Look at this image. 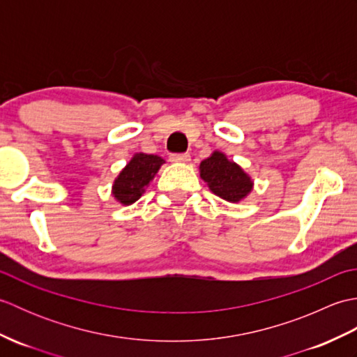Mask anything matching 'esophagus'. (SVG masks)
Returning <instances> with one entry per match:
<instances>
[{
  "label": "esophagus",
  "instance_id": "34e87169",
  "mask_svg": "<svg viewBox=\"0 0 357 357\" xmlns=\"http://www.w3.org/2000/svg\"><path fill=\"white\" fill-rule=\"evenodd\" d=\"M170 161L172 162H188L190 161V155L188 153H172Z\"/></svg>",
  "mask_w": 357,
  "mask_h": 357
}]
</instances>
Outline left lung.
Masks as SVG:
<instances>
[{
	"instance_id": "8db88e82",
	"label": "left lung",
	"mask_w": 357,
	"mask_h": 357,
	"mask_svg": "<svg viewBox=\"0 0 357 357\" xmlns=\"http://www.w3.org/2000/svg\"><path fill=\"white\" fill-rule=\"evenodd\" d=\"M199 170L210 190L229 202H239L253 188L248 174L236 162L229 161L221 151H215L210 158L204 159Z\"/></svg>"
}]
</instances>
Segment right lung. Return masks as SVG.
Here are the masks:
<instances>
[{"label": "right lung", "mask_w": 357, "mask_h": 357, "mask_svg": "<svg viewBox=\"0 0 357 357\" xmlns=\"http://www.w3.org/2000/svg\"><path fill=\"white\" fill-rule=\"evenodd\" d=\"M162 164L164 159L161 156L136 153L115 179L113 196L124 206L138 201L144 192V187L149 185Z\"/></svg>", "instance_id": "obj_1"}]
</instances>
